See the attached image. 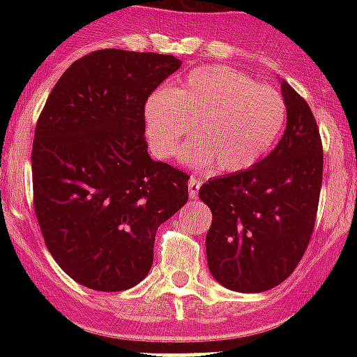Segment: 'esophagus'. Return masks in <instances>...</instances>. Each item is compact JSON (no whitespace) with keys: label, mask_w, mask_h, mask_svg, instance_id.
<instances>
[{"label":"esophagus","mask_w":357,"mask_h":357,"mask_svg":"<svg viewBox=\"0 0 357 357\" xmlns=\"http://www.w3.org/2000/svg\"><path fill=\"white\" fill-rule=\"evenodd\" d=\"M202 187V179L198 176H190L189 179V196L190 198H198V190Z\"/></svg>","instance_id":"1"}]
</instances>
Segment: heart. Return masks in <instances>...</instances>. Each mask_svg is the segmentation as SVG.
<instances>
[{"mask_svg":"<svg viewBox=\"0 0 357 357\" xmlns=\"http://www.w3.org/2000/svg\"><path fill=\"white\" fill-rule=\"evenodd\" d=\"M282 94L229 66L192 70L167 92H155L144 111L151 151L168 159L195 128L196 140L181 151L190 165L218 172L248 170L266 155L285 123Z\"/></svg>","mask_w":357,"mask_h":357,"instance_id":"obj_1","label":"heart"}]
</instances>
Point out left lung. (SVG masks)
<instances>
[{
  "label": "left lung",
  "instance_id": "obj_1",
  "mask_svg": "<svg viewBox=\"0 0 357 357\" xmlns=\"http://www.w3.org/2000/svg\"><path fill=\"white\" fill-rule=\"evenodd\" d=\"M287 126L278 146L244 172L202 185L213 213L206 237L213 278L238 293H263L287 280L315 228L322 140L305 100L282 81Z\"/></svg>",
  "mask_w": 357,
  "mask_h": 357
}]
</instances>
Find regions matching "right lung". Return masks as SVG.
I'll return each instance as SVG.
<instances>
[{"mask_svg":"<svg viewBox=\"0 0 357 357\" xmlns=\"http://www.w3.org/2000/svg\"><path fill=\"white\" fill-rule=\"evenodd\" d=\"M181 66L174 55L98 50L47 96L31 151L33 204L57 265L103 293L135 287L157 228L189 200V174L153 161L146 100Z\"/></svg>","mask_w":357,"mask_h":357,"instance_id":"right-lung-1","label":"right lung"}]
</instances>
